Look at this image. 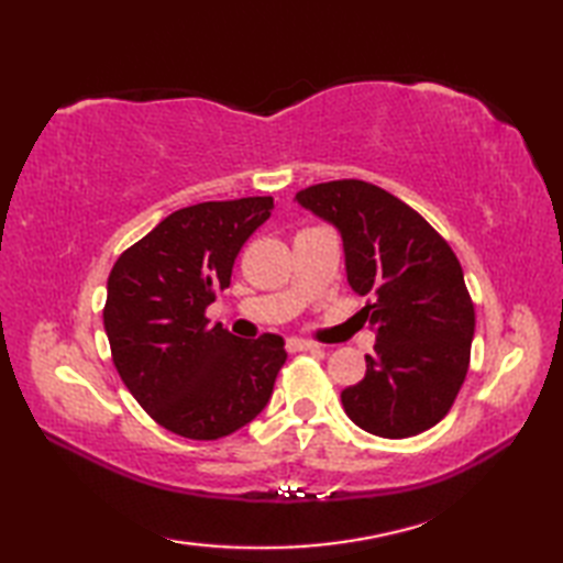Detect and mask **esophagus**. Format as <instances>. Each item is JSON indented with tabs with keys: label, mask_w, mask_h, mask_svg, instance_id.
Wrapping results in <instances>:
<instances>
[{
	"label": "esophagus",
	"mask_w": 563,
	"mask_h": 563,
	"mask_svg": "<svg viewBox=\"0 0 563 563\" xmlns=\"http://www.w3.org/2000/svg\"><path fill=\"white\" fill-rule=\"evenodd\" d=\"M288 351H290V353L319 351V345H317L314 341H307V339H288Z\"/></svg>",
	"instance_id": "1"
}]
</instances>
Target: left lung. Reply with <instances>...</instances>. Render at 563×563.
<instances>
[{"instance_id":"left-lung-1","label":"left lung","mask_w":563,"mask_h":563,"mask_svg":"<svg viewBox=\"0 0 563 563\" xmlns=\"http://www.w3.org/2000/svg\"><path fill=\"white\" fill-rule=\"evenodd\" d=\"M302 208L336 227L345 275L377 333L365 377L341 391L355 426L411 438L445 418L470 369L474 305L450 244L385 188L357 178L309 186Z\"/></svg>"}]
</instances>
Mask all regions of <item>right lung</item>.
<instances>
[{
  "label": "right lung",
  "instance_id": "add662e5",
  "mask_svg": "<svg viewBox=\"0 0 563 563\" xmlns=\"http://www.w3.org/2000/svg\"><path fill=\"white\" fill-rule=\"evenodd\" d=\"M271 210V196L176 210L109 275L103 327L113 365L142 409L176 435L218 440L254 421L288 357L275 333L242 341L206 317Z\"/></svg>",
  "mask_w": 563,
  "mask_h": 563
}]
</instances>
